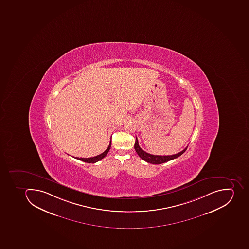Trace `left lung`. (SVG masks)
Here are the masks:
<instances>
[{
  "label": "left lung",
  "instance_id": "left-lung-1",
  "mask_svg": "<svg viewBox=\"0 0 249 249\" xmlns=\"http://www.w3.org/2000/svg\"><path fill=\"white\" fill-rule=\"evenodd\" d=\"M135 150L138 155L140 156V158L145 161L150 163V164H160L165 163V162L169 161V160H173L175 158H177L179 156L182 155L185 151H186L187 147L185 148L184 150L179 152L178 154H173V155L160 156V155H153V154H148L146 152L142 150V148L139 146V142H138L137 137L136 138V142H135Z\"/></svg>",
  "mask_w": 249,
  "mask_h": 249
}]
</instances>
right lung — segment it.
<instances>
[{"label": "right lung", "instance_id": "right-lung-1", "mask_svg": "<svg viewBox=\"0 0 249 249\" xmlns=\"http://www.w3.org/2000/svg\"><path fill=\"white\" fill-rule=\"evenodd\" d=\"M111 147V140H110V142H109V146H108L107 149L105 150V151L102 153L101 154H99V155L95 156V157H93V158H75L77 160H81V161L86 162V163H96V162L99 161V160H102L103 158H105L107 154H108V152H109V149Z\"/></svg>", "mask_w": 249, "mask_h": 249}]
</instances>
